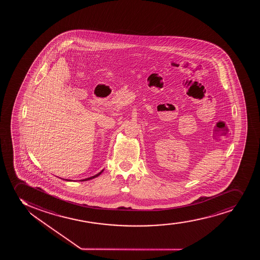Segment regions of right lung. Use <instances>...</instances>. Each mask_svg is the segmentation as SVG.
<instances>
[{
    "mask_svg": "<svg viewBox=\"0 0 260 260\" xmlns=\"http://www.w3.org/2000/svg\"><path fill=\"white\" fill-rule=\"evenodd\" d=\"M103 171H104V169H103V170L101 171V172H100V173H97V174H95V175H94V176L89 177V178H87V179H81V180H80V181H87V180H90V179H94V178H96V177L100 176V175H101V174H102V172H103ZM64 180H67V181H72L71 179H64Z\"/></svg>",
    "mask_w": 260,
    "mask_h": 260,
    "instance_id": "right-lung-1",
    "label": "right lung"
}]
</instances>
